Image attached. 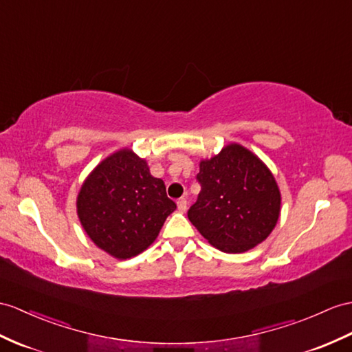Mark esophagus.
I'll return each instance as SVG.
<instances>
[{"instance_id":"34e87169","label":"esophagus","mask_w":352,"mask_h":352,"mask_svg":"<svg viewBox=\"0 0 352 352\" xmlns=\"http://www.w3.org/2000/svg\"><path fill=\"white\" fill-rule=\"evenodd\" d=\"M186 208H188V206H186V199H185V197H182V199L177 200V210L184 213V212H186Z\"/></svg>"}]
</instances>
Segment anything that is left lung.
<instances>
[{
    "mask_svg": "<svg viewBox=\"0 0 352 352\" xmlns=\"http://www.w3.org/2000/svg\"><path fill=\"white\" fill-rule=\"evenodd\" d=\"M199 199L188 218L212 246L227 254L252 250L269 237L280 213L272 171L254 153L231 143L200 161Z\"/></svg>",
    "mask_w": 352,
    "mask_h": 352,
    "instance_id": "8db88e82",
    "label": "left lung"
}]
</instances>
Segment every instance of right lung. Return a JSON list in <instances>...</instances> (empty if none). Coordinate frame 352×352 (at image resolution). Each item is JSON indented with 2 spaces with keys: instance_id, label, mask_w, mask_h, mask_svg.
<instances>
[{
  "instance_id": "1",
  "label": "right lung",
  "mask_w": 352,
  "mask_h": 352,
  "mask_svg": "<svg viewBox=\"0 0 352 352\" xmlns=\"http://www.w3.org/2000/svg\"><path fill=\"white\" fill-rule=\"evenodd\" d=\"M77 217L91 241L119 260L139 255L155 241L176 209L166 185L131 149L111 153L91 171L77 195Z\"/></svg>"
}]
</instances>
